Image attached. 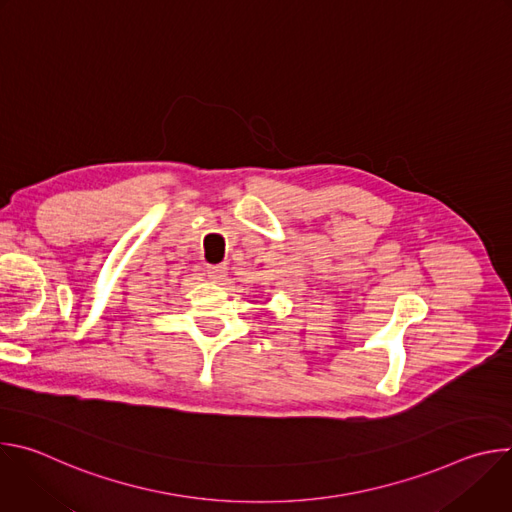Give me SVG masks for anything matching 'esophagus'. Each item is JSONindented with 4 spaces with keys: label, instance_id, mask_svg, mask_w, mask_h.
<instances>
[{
    "label": "esophagus",
    "instance_id": "1",
    "mask_svg": "<svg viewBox=\"0 0 512 512\" xmlns=\"http://www.w3.org/2000/svg\"><path fill=\"white\" fill-rule=\"evenodd\" d=\"M206 275L212 281H223L227 277V265H206Z\"/></svg>",
    "mask_w": 512,
    "mask_h": 512
}]
</instances>
